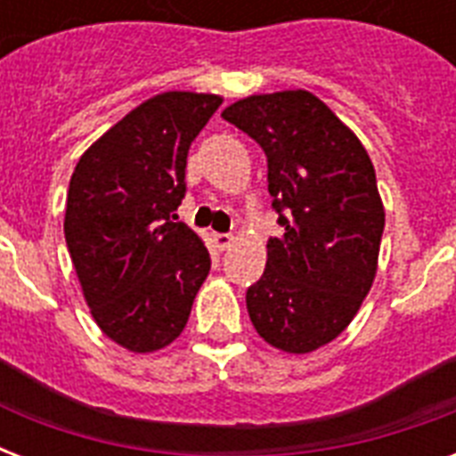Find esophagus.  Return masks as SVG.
Returning a JSON list of instances; mask_svg holds the SVG:
<instances>
[{
  "instance_id": "obj_1",
  "label": "esophagus",
  "mask_w": 456,
  "mask_h": 456,
  "mask_svg": "<svg viewBox=\"0 0 456 456\" xmlns=\"http://www.w3.org/2000/svg\"><path fill=\"white\" fill-rule=\"evenodd\" d=\"M213 243L217 250H227L232 243H234V236L232 234H213Z\"/></svg>"
}]
</instances>
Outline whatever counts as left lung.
<instances>
[{"label":"left lung","instance_id":"obj_1","mask_svg":"<svg viewBox=\"0 0 456 456\" xmlns=\"http://www.w3.org/2000/svg\"><path fill=\"white\" fill-rule=\"evenodd\" d=\"M222 118L263 146L284 227L246 293L250 322L272 347L312 353L346 331L374 284L386 210L371 158L305 89L246 96Z\"/></svg>","mask_w":456,"mask_h":456}]
</instances>
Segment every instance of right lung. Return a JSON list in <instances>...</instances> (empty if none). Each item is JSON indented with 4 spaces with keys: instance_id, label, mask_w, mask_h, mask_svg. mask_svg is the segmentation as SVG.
I'll return each mask as SVG.
<instances>
[{
    "instance_id": "right-lung-1",
    "label": "right lung",
    "mask_w": 456,
    "mask_h": 456,
    "mask_svg": "<svg viewBox=\"0 0 456 456\" xmlns=\"http://www.w3.org/2000/svg\"><path fill=\"white\" fill-rule=\"evenodd\" d=\"M222 96L163 92L82 153L66 199V243L89 312L130 353L184 331L210 253L177 220L186 153Z\"/></svg>"
}]
</instances>
